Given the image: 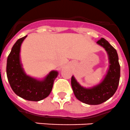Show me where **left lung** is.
Returning a JSON list of instances; mask_svg holds the SVG:
<instances>
[{
  "mask_svg": "<svg viewBox=\"0 0 130 130\" xmlns=\"http://www.w3.org/2000/svg\"><path fill=\"white\" fill-rule=\"evenodd\" d=\"M97 43L106 49L110 59V68L104 80L99 85L87 89L81 86L74 77L72 76L71 78L72 88L76 98L89 105L100 104L110 99L116 92L120 77V66L116 50L104 38L99 40Z\"/></svg>",
  "mask_w": 130,
  "mask_h": 130,
  "instance_id": "left-lung-1",
  "label": "left lung"
}]
</instances>
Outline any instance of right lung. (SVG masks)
<instances>
[{
    "label": "right lung",
    "instance_id": "add662e5",
    "mask_svg": "<svg viewBox=\"0 0 130 130\" xmlns=\"http://www.w3.org/2000/svg\"><path fill=\"white\" fill-rule=\"evenodd\" d=\"M26 36L19 38L12 48L7 58L6 75L15 94L26 100L37 102L44 99L50 94L58 72H51L43 81H38L25 74L20 63V49Z\"/></svg>",
    "mask_w": 130,
    "mask_h": 130
}]
</instances>
